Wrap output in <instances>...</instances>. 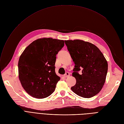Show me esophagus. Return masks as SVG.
Wrapping results in <instances>:
<instances>
[{
  "instance_id": "34e87169",
  "label": "esophagus",
  "mask_w": 124,
  "mask_h": 124,
  "mask_svg": "<svg viewBox=\"0 0 124 124\" xmlns=\"http://www.w3.org/2000/svg\"><path fill=\"white\" fill-rule=\"evenodd\" d=\"M64 77H66V78H67V77H69L70 76V73H69V72H67L66 73H65V74H64Z\"/></svg>"
}]
</instances>
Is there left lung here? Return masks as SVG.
<instances>
[{"mask_svg": "<svg viewBox=\"0 0 124 124\" xmlns=\"http://www.w3.org/2000/svg\"><path fill=\"white\" fill-rule=\"evenodd\" d=\"M75 63L72 76L76 80L72 90L81 97L91 98L97 94L104 84L108 64L95 45L81 40H64ZM82 70L80 75L78 72Z\"/></svg>", "mask_w": 124, "mask_h": 124, "instance_id": "8db88e82", "label": "left lung"}]
</instances>
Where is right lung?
Wrapping results in <instances>:
<instances>
[{
  "mask_svg": "<svg viewBox=\"0 0 124 124\" xmlns=\"http://www.w3.org/2000/svg\"><path fill=\"white\" fill-rule=\"evenodd\" d=\"M64 41L43 38L25 48L18 62L19 78L23 89L31 96L42 99L54 92L60 77L55 72L56 55Z\"/></svg>",
  "mask_w": 124,
  "mask_h": 124,
  "instance_id": "add662e5",
  "label": "right lung"
}]
</instances>
